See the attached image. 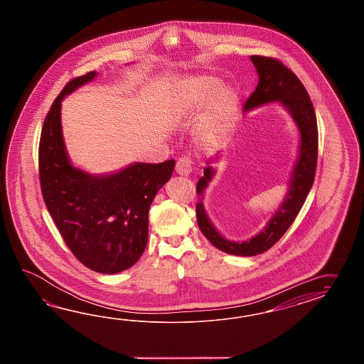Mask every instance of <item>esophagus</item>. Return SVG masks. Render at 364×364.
<instances>
[{
    "instance_id": "34e87169",
    "label": "esophagus",
    "mask_w": 364,
    "mask_h": 364,
    "mask_svg": "<svg viewBox=\"0 0 364 364\" xmlns=\"http://www.w3.org/2000/svg\"><path fill=\"white\" fill-rule=\"evenodd\" d=\"M176 172L181 176H188L192 172V159L188 156H183L176 163Z\"/></svg>"
}]
</instances>
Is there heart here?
<instances>
[{
	"mask_svg": "<svg viewBox=\"0 0 364 364\" xmlns=\"http://www.w3.org/2000/svg\"><path fill=\"white\" fill-rule=\"evenodd\" d=\"M221 86V81L212 76H200L186 81L178 89L176 105L180 113L193 112L204 105V119L209 127H218L229 122L240 109V96L237 89Z\"/></svg>",
	"mask_w": 364,
	"mask_h": 364,
	"instance_id": "b5f03b06",
	"label": "heart"
}]
</instances>
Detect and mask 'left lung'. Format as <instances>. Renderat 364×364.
<instances>
[{
	"instance_id": "8db88e82",
	"label": "left lung",
	"mask_w": 364,
	"mask_h": 364,
	"mask_svg": "<svg viewBox=\"0 0 364 364\" xmlns=\"http://www.w3.org/2000/svg\"><path fill=\"white\" fill-rule=\"evenodd\" d=\"M251 62L257 68L259 82L254 93L246 101L243 112L246 113L254 107L269 102H280L292 116L294 124H297L300 132V146L288 193L285 195L277 212L267 222L266 228L251 240L232 242L223 238L205 212L203 196L205 188L215 173L213 167L208 166L204 169V176L197 181L196 191L197 195L200 196V201L196 205V214L200 230L214 247L238 257H255L257 254L266 252L289 229L311 192L318 156V129L316 112L301 81L275 58L252 55ZM210 161L212 160H208L206 163L209 164Z\"/></svg>"
}]
</instances>
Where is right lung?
<instances>
[{
    "label": "right lung",
    "mask_w": 364,
    "mask_h": 364,
    "mask_svg": "<svg viewBox=\"0 0 364 364\" xmlns=\"http://www.w3.org/2000/svg\"><path fill=\"white\" fill-rule=\"evenodd\" d=\"M92 71L72 79L53 101L39 142V178L48 213L81 263L100 274H118L142 257L149 240V209L168 181L175 160L133 163L109 175L72 166L63 139V98L93 80Z\"/></svg>",
    "instance_id": "right-lung-1"
}]
</instances>
